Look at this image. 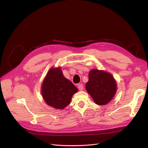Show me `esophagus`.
<instances>
[{
	"label": "esophagus",
	"mask_w": 148,
	"mask_h": 148,
	"mask_svg": "<svg viewBox=\"0 0 148 148\" xmlns=\"http://www.w3.org/2000/svg\"><path fill=\"white\" fill-rule=\"evenodd\" d=\"M83 84H78V89H79L80 90H82L83 89Z\"/></svg>",
	"instance_id": "34e87169"
}]
</instances>
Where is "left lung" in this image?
Here are the masks:
<instances>
[{
  "label": "left lung",
  "instance_id": "obj_1",
  "mask_svg": "<svg viewBox=\"0 0 148 148\" xmlns=\"http://www.w3.org/2000/svg\"><path fill=\"white\" fill-rule=\"evenodd\" d=\"M117 84L112 75L103 70L93 69L88 74L86 89L95 103L105 105L114 97Z\"/></svg>",
  "mask_w": 148,
  "mask_h": 148
}]
</instances>
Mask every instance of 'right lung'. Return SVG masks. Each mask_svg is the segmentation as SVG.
I'll return each instance as SVG.
<instances>
[{
    "label": "right lung",
    "mask_w": 148,
    "mask_h": 148,
    "mask_svg": "<svg viewBox=\"0 0 148 148\" xmlns=\"http://www.w3.org/2000/svg\"><path fill=\"white\" fill-rule=\"evenodd\" d=\"M77 88L66 78L61 67H52L46 75L41 87L43 99L49 106L62 110L71 103Z\"/></svg>",
    "instance_id": "add662e5"
}]
</instances>
